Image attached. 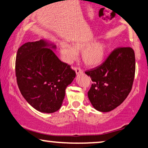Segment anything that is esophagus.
I'll list each match as a JSON object with an SVG mask.
<instances>
[{"label": "esophagus", "mask_w": 148, "mask_h": 148, "mask_svg": "<svg viewBox=\"0 0 148 148\" xmlns=\"http://www.w3.org/2000/svg\"><path fill=\"white\" fill-rule=\"evenodd\" d=\"M74 69H75V73H76V74H77V75L83 73V71L81 69L77 68V67H75V68Z\"/></svg>", "instance_id": "1"}]
</instances>
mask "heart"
<instances>
[{"label": "heart", "instance_id": "b5f03b06", "mask_svg": "<svg viewBox=\"0 0 148 148\" xmlns=\"http://www.w3.org/2000/svg\"><path fill=\"white\" fill-rule=\"evenodd\" d=\"M87 41H77L73 46L64 43L60 47L62 58L65 62L71 63L77 57V52L82 51V58L88 66L93 67L100 64L104 59L108 50L107 45L102 42L90 44Z\"/></svg>", "mask_w": 148, "mask_h": 148}]
</instances>
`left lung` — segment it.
Returning <instances> with one entry per match:
<instances>
[{"instance_id": "1", "label": "left lung", "mask_w": 148, "mask_h": 148, "mask_svg": "<svg viewBox=\"0 0 148 148\" xmlns=\"http://www.w3.org/2000/svg\"><path fill=\"white\" fill-rule=\"evenodd\" d=\"M85 73L93 82L88 92L91 104L100 112H110L124 101L132 89L135 73L134 50L115 49L101 65Z\"/></svg>"}]
</instances>
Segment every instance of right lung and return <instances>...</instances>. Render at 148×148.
I'll list each match as a JSON object with an SVG mask.
<instances>
[{
	"instance_id": "add662e5",
	"label": "right lung",
	"mask_w": 148,
	"mask_h": 148,
	"mask_svg": "<svg viewBox=\"0 0 148 148\" xmlns=\"http://www.w3.org/2000/svg\"><path fill=\"white\" fill-rule=\"evenodd\" d=\"M56 49L53 42L42 39L24 44L16 55L19 90L29 104L44 113L59 110L66 88L76 76L70 66L57 57Z\"/></svg>"
}]
</instances>
